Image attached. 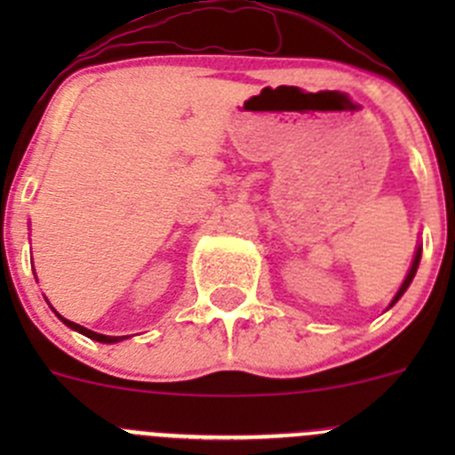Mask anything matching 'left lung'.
Wrapping results in <instances>:
<instances>
[{
    "instance_id": "1",
    "label": "left lung",
    "mask_w": 455,
    "mask_h": 455,
    "mask_svg": "<svg viewBox=\"0 0 455 455\" xmlns=\"http://www.w3.org/2000/svg\"><path fill=\"white\" fill-rule=\"evenodd\" d=\"M420 253H423V244H419V246H416V253H414V259H411V266H410V270H407L405 279H403L401 288H398V292H396V295H394V299H392V301H389L387 310H389V308H392V306H394V304H396V301H398V299H401V297H403V295H405V291H407V288H410L411 279H414L416 270H419V264H420Z\"/></svg>"
}]
</instances>
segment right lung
<instances>
[{"label":"right lung","mask_w":455,"mask_h":455,"mask_svg":"<svg viewBox=\"0 0 455 455\" xmlns=\"http://www.w3.org/2000/svg\"><path fill=\"white\" fill-rule=\"evenodd\" d=\"M50 308H52V306H50ZM54 310V308H52ZM54 315L59 316V319L63 321V323L68 325V328H72V330H76V332H81L84 334V337H87V339H92V341H99V343H118V341H123V339H127V337H108V334H99V332H92V330H87V328H84V325H79V323H75V321H70V319H66V316H61L57 313V310H54Z\"/></svg>","instance_id":"add662e5"}]
</instances>
